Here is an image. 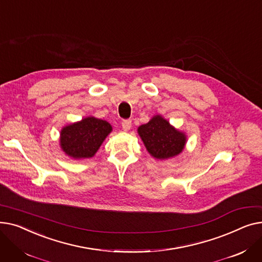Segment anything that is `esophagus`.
<instances>
[{
    "label": "esophagus",
    "mask_w": 262,
    "mask_h": 262,
    "mask_svg": "<svg viewBox=\"0 0 262 262\" xmlns=\"http://www.w3.org/2000/svg\"><path fill=\"white\" fill-rule=\"evenodd\" d=\"M130 127H132V121L130 120H123L122 121V128H123V130L127 132V130L130 129Z\"/></svg>",
    "instance_id": "obj_1"
}]
</instances>
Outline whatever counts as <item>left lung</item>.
Here are the masks:
<instances>
[{
	"label": "left lung",
	"mask_w": 262,
	"mask_h": 262,
	"mask_svg": "<svg viewBox=\"0 0 262 262\" xmlns=\"http://www.w3.org/2000/svg\"><path fill=\"white\" fill-rule=\"evenodd\" d=\"M138 134L147 152L156 159H169L183 152L187 137L183 132L157 115L138 127Z\"/></svg>",
	"instance_id": "1"
}]
</instances>
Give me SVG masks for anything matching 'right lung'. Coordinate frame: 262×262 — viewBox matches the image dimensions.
I'll list each match as a JSON object with an SVG mask.
<instances>
[{
    "label": "right lung",
    "mask_w": 262,
    "mask_h": 262,
    "mask_svg": "<svg viewBox=\"0 0 262 262\" xmlns=\"http://www.w3.org/2000/svg\"><path fill=\"white\" fill-rule=\"evenodd\" d=\"M112 130L113 127L107 121L87 117L61 129L60 147L71 158H91Z\"/></svg>",
    "instance_id": "obj_1"
}]
</instances>
